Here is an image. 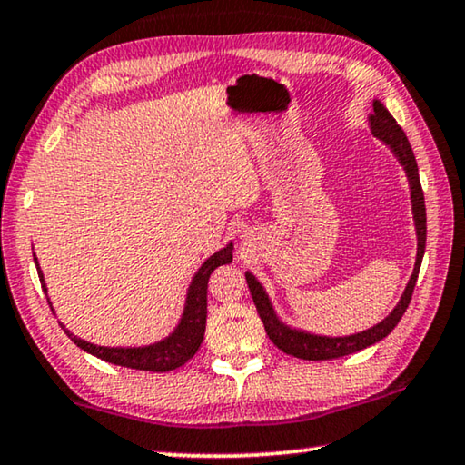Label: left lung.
I'll list each match as a JSON object with an SVG mask.
<instances>
[{
    "label": "left lung",
    "instance_id": "1",
    "mask_svg": "<svg viewBox=\"0 0 465 465\" xmlns=\"http://www.w3.org/2000/svg\"><path fill=\"white\" fill-rule=\"evenodd\" d=\"M374 114H371V128L372 134L377 136L382 144H387L391 153L400 161L405 175L410 182V198H411V213H414V223H416V235H418V252H416V264L414 272H411L408 285L401 293V300L397 302V306L389 312L387 319H382L377 325L360 331V333L345 335V337H327V335H314L308 331L293 329L279 319L275 308H272L271 300L264 292V287L259 283L252 272L246 271V283L248 290L252 293L254 306L259 311V316L264 325V331L272 343L279 350L290 353L293 358L302 360H333L348 356V353L360 351L368 348V345L379 343L381 339H385L391 331L397 327V322L401 321L405 308L410 306L411 293H414V285L420 272V264H422L424 248H426V206H424V193L420 186V175H418V163L414 157V151L408 143V136L400 128V124L395 122V117L389 114V109L382 105L379 99L372 101Z\"/></svg>",
    "mask_w": 465,
    "mask_h": 465
}]
</instances>
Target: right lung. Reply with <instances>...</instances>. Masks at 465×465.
Returning a JSON list of instances; mask_svg holds the SVG:
<instances>
[{
  "label": "right lung",
  "instance_id": "1",
  "mask_svg": "<svg viewBox=\"0 0 465 465\" xmlns=\"http://www.w3.org/2000/svg\"><path fill=\"white\" fill-rule=\"evenodd\" d=\"M232 252H233V244L230 242L225 248H221L219 252L209 256V259L203 262V267L196 271V275L193 277V283L188 287L186 304H183V312L178 327L157 343L143 345V348H105V345L88 343L84 339L72 335L64 325L62 329L80 350H84L86 353H93V356L105 360L109 364L134 368V371H149V372L175 371V368L186 364L188 360L198 351V348H201L203 337H204V327H206V285H209V277L213 271L221 267V264L232 262V256H233ZM35 264H36V271H39L43 290L47 293L45 277H43V271L39 267L36 256H35ZM51 311H54V308H51Z\"/></svg>",
  "mask_w": 465,
  "mask_h": 465
}]
</instances>
